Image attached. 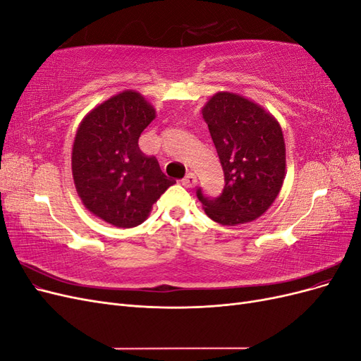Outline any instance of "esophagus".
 <instances>
[{"label":"esophagus","instance_id":"esophagus-1","mask_svg":"<svg viewBox=\"0 0 361 361\" xmlns=\"http://www.w3.org/2000/svg\"><path fill=\"white\" fill-rule=\"evenodd\" d=\"M195 183H197V178H195L194 173H187L185 174V178L182 179V185L185 188H192Z\"/></svg>","mask_w":361,"mask_h":361}]
</instances>
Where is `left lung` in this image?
Segmentation results:
<instances>
[{
  "instance_id": "obj_1",
  "label": "left lung",
  "mask_w": 361,
  "mask_h": 361,
  "mask_svg": "<svg viewBox=\"0 0 361 361\" xmlns=\"http://www.w3.org/2000/svg\"><path fill=\"white\" fill-rule=\"evenodd\" d=\"M203 118L224 171V188L197 199L211 220L236 226L256 220L279 195L286 169V150L277 120L245 97L221 92L203 108Z\"/></svg>"
}]
</instances>
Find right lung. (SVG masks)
Returning <instances> with one entry per match:
<instances>
[{
	"label": "right lung",
	"mask_w": 361,
	"mask_h": 361,
	"mask_svg": "<svg viewBox=\"0 0 361 361\" xmlns=\"http://www.w3.org/2000/svg\"><path fill=\"white\" fill-rule=\"evenodd\" d=\"M155 110L137 92H123L87 114L72 149V174L87 209L116 227L143 223L161 194L174 183L146 157L138 138Z\"/></svg>",
	"instance_id": "1"
}]
</instances>
